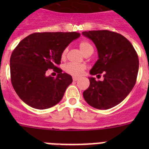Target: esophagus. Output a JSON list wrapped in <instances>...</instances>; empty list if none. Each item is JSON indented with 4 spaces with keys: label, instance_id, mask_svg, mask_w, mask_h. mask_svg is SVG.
<instances>
[{
    "label": "esophagus",
    "instance_id": "obj_1",
    "mask_svg": "<svg viewBox=\"0 0 149 149\" xmlns=\"http://www.w3.org/2000/svg\"><path fill=\"white\" fill-rule=\"evenodd\" d=\"M72 79H73L74 81H77V80H78V79H79V77H75V76H74V77H72Z\"/></svg>",
    "mask_w": 149,
    "mask_h": 149
}]
</instances>
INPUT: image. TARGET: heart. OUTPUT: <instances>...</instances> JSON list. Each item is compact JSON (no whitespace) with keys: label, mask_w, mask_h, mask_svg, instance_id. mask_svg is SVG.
I'll list each match as a JSON object with an SVG mask.
<instances>
[{"label":"heart","mask_w":149,"mask_h":149,"mask_svg":"<svg viewBox=\"0 0 149 149\" xmlns=\"http://www.w3.org/2000/svg\"><path fill=\"white\" fill-rule=\"evenodd\" d=\"M79 47L84 54L89 52V51H93V46L91 45L90 43L87 41H81V42L79 43ZM67 52H68V48H65L62 52V58H65ZM64 68H65V71L67 73L72 74L74 76H79L82 74L84 71L86 69V65L84 64H76V63H68L65 65Z\"/></svg>","instance_id":"obj_1"}]
</instances>
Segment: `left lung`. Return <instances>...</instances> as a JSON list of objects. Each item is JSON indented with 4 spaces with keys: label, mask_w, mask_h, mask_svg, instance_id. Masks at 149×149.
Masks as SVG:
<instances>
[{
    "label": "left lung",
    "mask_w": 149,
    "mask_h": 149,
    "mask_svg": "<svg viewBox=\"0 0 149 149\" xmlns=\"http://www.w3.org/2000/svg\"><path fill=\"white\" fill-rule=\"evenodd\" d=\"M95 45L98 54L90 70L92 75L104 74V81L89 77V86L83 93L90 106L107 110L121 103L136 84L139 58L136 51L125 36L110 30L82 33Z\"/></svg>",
    "instance_id": "obj_1"
}]
</instances>
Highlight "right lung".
Returning <instances> with one entry per match:
<instances>
[{
    "label": "right lung",
    "mask_w": 149,
    "mask_h": 149,
    "mask_svg": "<svg viewBox=\"0 0 149 149\" xmlns=\"http://www.w3.org/2000/svg\"><path fill=\"white\" fill-rule=\"evenodd\" d=\"M80 36L77 32L34 33L18 43L10 57V77L24 103L44 110L61 101L72 77L56 65L63 50ZM48 69L56 70L58 77L46 76Z\"/></svg>",
    "instance_id": "right-lung-1"
}]
</instances>
